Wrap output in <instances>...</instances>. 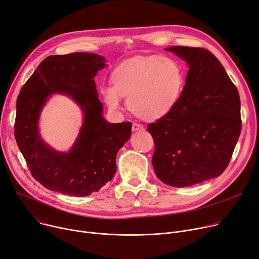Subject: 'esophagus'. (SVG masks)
I'll list each match as a JSON object with an SVG mask.
<instances>
[{
	"label": "esophagus",
	"mask_w": 259,
	"mask_h": 259,
	"mask_svg": "<svg viewBox=\"0 0 259 259\" xmlns=\"http://www.w3.org/2000/svg\"><path fill=\"white\" fill-rule=\"evenodd\" d=\"M132 130H133V132H138V131H142V130H144V127H143V125H142V124H139V123H133V125H132Z\"/></svg>",
	"instance_id": "esophagus-1"
}]
</instances>
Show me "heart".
<instances>
[{
  "instance_id": "heart-1",
  "label": "heart",
  "mask_w": 259,
  "mask_h": 259,
  "mask_svg": "<svg viewBox=\"0 0 259 259\" xmlns=\"http://www.w3.org/2000/svg\"><path fill=\"white\" fill-rule=\"evenodd\" d=\"M113 87L102 93L110 109L118 110L126 96L128 110L144 120H157L169 114L185 85V72L177 59L150 55L120 64L111 75Z\"/></svg>"
}]
</instances>
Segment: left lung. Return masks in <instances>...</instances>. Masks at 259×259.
Masks as SVG:
<instances>
[{
  "instance_id": "8db88e82",
  "label": "left lung",
  "mask_w": 259,
  "mask_h": 259,
  "mask_svg": "<svg viewBox=\"0 0 259 259\" xmlns=\"http://www.w3.org/2000/svg\"><path fill=\"white\" fill-rule=\"evenodd\" d=\"M189 70L174 110L147 125L153 136V166L163 183L186 187L221 176L241 131L238 91L219 59L207 49L166 48Z\"/></svg>"
}]
</instances>
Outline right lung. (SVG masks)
<instances>
[{"label": "right lung", "instance_id": "add662e5", "mask_svg": "<svg viewBox=\"0 0 259 259\" xmlns=\"http://www.w3.org/2000/svg\"><path fill=\"white\" fill-rule=\"evenodd\" d=\"M104 67V58L93 53L51 55L21 89L15 140L30 172L49 190L85 196L99 191L116 172V156L131 138L132 123H109L102 117L94 77ZM54 93L70 96L84 113L83 127L69 153L50 149L38 134L39 113Z\"/></svg>", "mask_w": 259, "mask_h": 259}]
</instances>
